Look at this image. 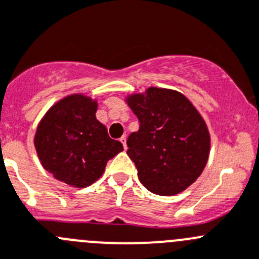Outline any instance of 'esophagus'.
<instances>
[{
  "mask_svg": "<svg viewBox=\"0 0 259 259\" xmlns=\"http://www.w3.org/2000/svg\"><path fill=\"white\" fill-rule=\"evenodd\" d=\"M120 142L122 143V146H124V150H126V137H125V135H122V137H121Z\"/></svg>",
  "mask_w": 259,
  "mask_h": 259,
  "instance_id": "obj_1",
  "label": "esophagus"
}]
</instances>
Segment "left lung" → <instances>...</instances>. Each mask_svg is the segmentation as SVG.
<instances>
[{"label": "left lung", "instance_id": "left-lung-1", "mask_svg": "<svg viewBox=\"0 0 259 259\" xmlns=\"http://www.w3.org/2000/svg\"><path fill=\"white\" fill-rule=\"evenodd\" d=\"M125 102L141 126L127 138V156L142 185L160 196L187 190L201 176L210 152L206 122L187 97L151 86Z\"/></svg>", "mask_w": 259, "mask_h": 259}]
</instances>
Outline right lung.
<instances>
[{"label": "right lung", "instance_id": "right-lung-1", "mask_svg": "<svg viewBox=\"0 0 259 259\" xmlns=\"http://www.w3.org/2000/svg\"><path fill=\"white\" fill-rule=\"evenodd\" d=\"M98 101L81 93L67 95L46 111L37 125L34 148L44 169L76 188L93 185L108 160L124 151L97 120Z\"/></svg>", "mask_w": 259, "mask_h": 259}]
</instances>
